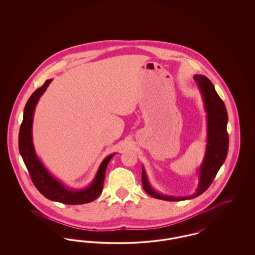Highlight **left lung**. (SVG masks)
Wrapping results in <instances>:
<instances>
[{"label":"left lung","mask_w":255,"mask_h":255,"mask_svg":"<svg viewBox=\"0 0 255 255\" xmlns=\"http://www.w3.org/2000/svg\"><path fill=\"white\" fill-rule=\"evenodd\" d=\"M194 80L198 85L205 103L207 123L206 146L205 157L199 168V183L194 194L187 197H174L161 194L155 190L147 178L142 166V186L147 194L164 201H183L193 199L203 194L213 182L220 167L225 162L229 150V134L227 131L228 113L223 100L220 98L211 81L202 74H195Z\"/></svg>","instance_id":"1"}]
</instances>
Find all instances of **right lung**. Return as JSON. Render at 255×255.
<instances>
[{
	"label": "right lung",
	"mask_w": 255,
	"mask_h": 255,
	"mask_svg": "<svg viewBox=\"0 0 255 255\" xmlns=\"http://www.w3.org/2000/svg\"><path fill=\"white\" fill-rule=\"evenodd\" d=\"M52 79L47 80L28 98L24 109L23 122L19 132V150L24 164L28 170L31 181L39 192L47 199L66 205H82L96 200L102 192L105 172L111 158L116 153L104 158L97 170L93 182L82 189H73L54 178L38 158L32 139V123L37 103L46 92Z\"/></svg>",
	"instance_id": "1"
}]
</instances>
